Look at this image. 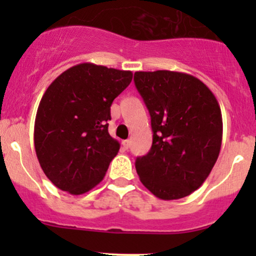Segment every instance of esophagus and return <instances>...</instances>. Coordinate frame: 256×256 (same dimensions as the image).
<instances>
[{
	"instance_id": "esophagus-1",
	"label": "esophagus",
	"mask_w": 256,
	"mask_h": 256,
	"mask_svg": "<svg viewBox=\"0 0 256 256\" xmlns=\"http://www.w3.org/2000/svg\"><path fill=\"white\" fill-rule=\"evenodd\" d=\"M122 146H124L125 149H128V148H130V140H122Z\"/></svg>"
}]
</instances>
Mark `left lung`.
Listing matches in <instances>:
<instances>
[{"instance_id": "obj_1", "label": "left lung", "mask_w": 256, "mask_h": 256, "mask_svg": "<svg viewBox=\"0 0 256 256\" xmlns=\"http://www.w3.org/2000/svg\"><path fill=\"white\" fill-rule=\"evenodd\" d=\"M134 80L152 130L150 150L136 160L140 182L158 198H183L204 184L219 156L218 101L207 85L188 73L136 72Z\"/></svg>"}]
</instances>
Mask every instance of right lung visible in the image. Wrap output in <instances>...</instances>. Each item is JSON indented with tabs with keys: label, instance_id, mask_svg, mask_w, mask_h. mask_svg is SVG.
Returning <instances> with one entry per match:
<instances>
[{
	"label": "right lung",
	"instance_id": "right-lung-1",
	"mask_svg": "<svg viewBox=\"0 0 256 256\" xmlns=\"http://www.w3.org/2000/svg\"><path fill=\"white\" fill-rule=\"evenodd\" d=\"M131 71L84 62L61 73L44 92L34 120V149L43 172L72 195L95 188L118 154L108 134L110 106Z\"/></svg>",
	"mask_w": 256,
	"mask_h": 256
}]
</instances>
